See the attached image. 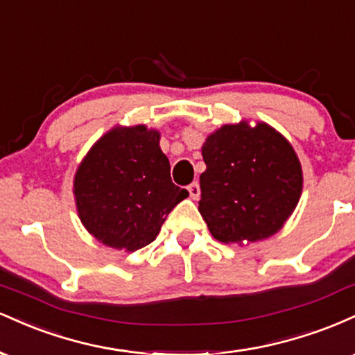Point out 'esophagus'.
<instances>
[{"instance_id": "obj_1", "label": "esophagus", "mask_w": 355, "mask_h": 355, "mask_svg": "<svg viewBox=\"0 0 355 355\" xmlns=\"http://www.w3.org/2000/svg\"><path fill=\"white\" fill-rule=\"evenodd\" d=\"M187 190H189L190 197L193 198V200H198V198H200V185H198V182L190 183V185L187 187Z\"/></svg>"}]
</instances>
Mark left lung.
Segmentation results:
<instances>
[{
  "label": "left lung",
  "mask_w": 355,
  "mask_h": 355,
  "mask_svg": "<svg viewBox=\"0 0 355 355\" xmlns=\"http://www.w3.org/2000/svg\"><path fill=\"white\" fill-rule=\"evenodd\" d=\"M203 220L223 243L257 242L274 235L291 217L302 168L285 138L266 123L225 125L202 146Z\"/></svg>",
  "instance_id": "left-lung-1"
}]
</instances>
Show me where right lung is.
<instances>
[{
    "label": "right lung",
    "mask_w": 355,
    "mask_h": 355,
    "mask_svg": "<svg viewBox=\"0 0 355 355\" xmlns=\"http://www.w3.org/2000/svg\"><path fill=\"white\" fill-rule=\"evenodd\" d=\"M160 135L144 125L112 130L75 177L78 215L105 245L135 252L157 239L166 215L189 197L170 178Z\"/></svg>",
    "instance_id": "right-lung-1"
}]
</instances>
